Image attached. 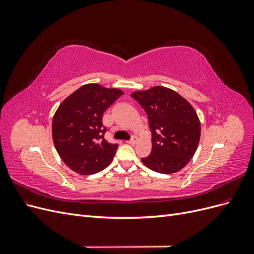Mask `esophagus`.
<instances>
[{"instance_id": "1", "label": "esophagus", "mask_w": 254, "mask_h": 254, "mask_svg": "<svg viewBox=\"0 0 254 254\" xmlns=\"http://www.w3.org/2000/svg\"><path fill=\"white\" fill-rule=\"evenodd\" d=\"M136 142H137V137L136 136H132L131 140L127 141V143L130 144V145H134V144H136Z\"/></svg>"}]
</instances>
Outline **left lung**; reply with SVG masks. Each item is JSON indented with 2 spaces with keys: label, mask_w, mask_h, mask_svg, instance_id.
Wrapping results in <instances>:
<instances>
[{
  "label": "left lung",
  "mask_w": 254,
  "mask_h": 254,
  "mask_svg": "<svg viewBox=\"0 0 254 254\" xmlns=\"http://www.w3.org/2000/svg\"><path fill=\"white\" fill-rule=\"evenodd\" d=\"M131 96L148 117L152 148L144 165L160 174H173L195 155L200 140V122L195 109L174 90L156 86Z\"/></svg>",
  "instance_id": "8db88e82"
}]
</instances>
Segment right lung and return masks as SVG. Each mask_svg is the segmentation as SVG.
I'll use <instances>...</instances> for the list:
<instances>
[{
	"label": "right lung",
	"mask_w": 254,
	"mask_h": 254,
	"mask_svg": "<svg viewBox=\"0 0 254 254\" xmlns=\"http://www.w3.org/2000/svg\"><path fill=\"white\" fill-rule=\"evenodd\" d=\"M124 92L88 83L60 104L52 134L61 160L79 175H93L108 166L119 145L104 139L103 114Z\"/></svg>",
	"instance_id": "obj_1"
}]
</instances>
